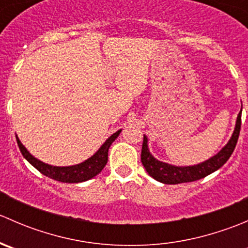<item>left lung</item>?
<instances>
[{"label":"left lung","instance_id":"left-lung-1","mask_svg":"<svg viewBox=\"0 0 248 248\" xmlns=\"http://www.w3.org/2000/svg\"><path fill=\"white\" fill-rule=\"evenodd\" d=\"M241 111L237 115L234 132H232L229 141L215 156L210 157L209 159L202 162V163L194 164V166H172V164L166 163V162L158 161L150 152L147 137L144 134V141H142L141 147V163L145 170L155 180L166 185H177L184 184V182L197 181V180L207 176L211 172L218 170L228 161L235 146H236L240 134V127H241Z\"/></svg>","mask_w":248,"mask_h":248}]
</instances>
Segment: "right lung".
<instances>
[{"instance_id":"1","label":"right lung","mask_w":248,"mask_h":248,"mask_svg":"<svg viewBox=\"0 0 248 248\" xmlns=\"http://www.w3.org/2000/svg\"><path fill=\"white\" fill-rule=\"evenodd\" d=\"M120 133H121V129L115 132L114 134H111V136L103 142V145L97 150L96 154L92 155V156L90 157V158H87L86 161L81 162V163L79 164H74V166L68 167H56L44 163V162L39 161L38 158L32 156V155L27 151L26 147L21 144V141H20L17 137L16 141L17 145H19V149L20 151H21L22 156H24L25 158L37 169V170L41 171L42 174L60 182H66V184H79V182H84L92 179V177H94L96 175H98L99 172L103 170L107 162H108V151L110 145L115 141V139L119 137Z\"/></svg>"}]
</instances>
